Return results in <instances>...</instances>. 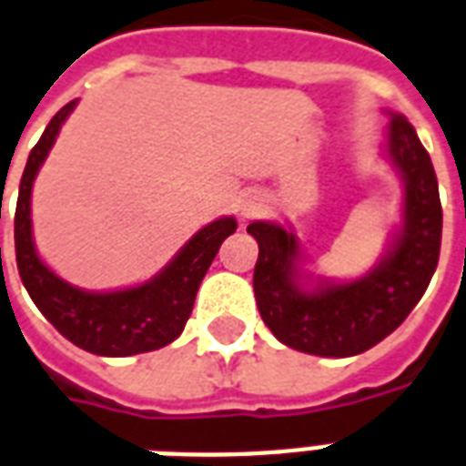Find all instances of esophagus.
Wrapping results in <instances>:
<instances>
[{"label":"esophagus","mask_w":466,"mask_h":466,"mask_svg":"<svg viewBox=\"0 0 466 466\" xmlns=\"http://www.w3.org/2000/svg\"><path fill=\"white\" fill-rule=\"evenodd\" d=\"M266 208V195L261 193H247L244 195V200H241V218H257L258 212Z\"/></svg>","instance_id":"esophagus-1"}]
</instances>
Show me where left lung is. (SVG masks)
<instances>
[{"label": "left lung", "instance_id": "obj_1", "mask_svg": "<svg viewBox=\"0 0 466 466\" xmlns=\"http://www.w3.org/2000/svg\"><path fill=\"white\" fill-rule=\"evenodd\" d=\"M386 156L406 186L403 225L364 279L305 289L310 276L300 268L296 234L276 222L247 227L258 241L254 296L279 342L318 357H354L399 328L428 289L440 258L442 205L431 156L403 115L390 112Z\"/></svg>", "mask_w": 466, "mask_h": 466}]
</instances>
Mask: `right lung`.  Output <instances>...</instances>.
<instances>
[{
	"mask_svg": "<svg viewBox=\"0 0 466 466\" xmlns=\"http://www.w3.org/2000/svg\"><path fill=\"white\" fill-rule=\"evenodd\" d=\"M76 105V99L67 102L48 122L44 137L31 148L21 176L14 215V244L21 283L53 328L80 350L99 357H131L161 350L186 328L202 279L218 257L222 241L237 232V219L222 218L202 227L158 276L134 289L90 293L58 279L35 254L31 234V187L60 127Z\"/></svg>",
	"mask_w": 466,
	"mask_h": 466,
	"instance_id": "obj_1",
	"label": "right lung"
}]
</instances>
